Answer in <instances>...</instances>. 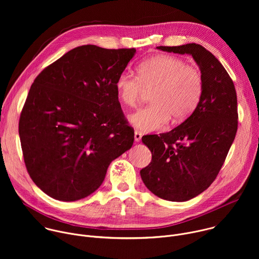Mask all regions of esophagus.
I'll list each match as a JSON object with an SVG mask.
<instances>
[{
  "instance_id": "34e87169",
  "label": "esophagus",
  "mask_w": 259,
  "mask_h": 259,
  "mask_svg": "<svg viewBox=\"0 0 259 259\" xmlns=\"http://www.w3.org/2000/svg\"><path fill=\"white\" fill-rule=\"evenodd\" d=\"M141 137H142V134H141V132H139V131H135L134 132V140L136 141V142H139L140 140H141Z\"/></svg>"
}]
</instances>
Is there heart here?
<instances>
[{
  "label": "heart",
  "instance_id": "obj_1",
  "mask_svg": "<svg viewBox=\"0 0 259 259\" xmlns=\"http://www.w3.org/2000/svg\"><path fill=\"white\" fill-rule=\"evenodd\" d=\"M204 88L200 69L172 55H157L140 62L137 76L121 72L116 81L119 99L128 106L138 103L145 90L152 91V103L128 117L135 128L151 132L163 129L172 118L179 123L198 106Z\"/></svg>",
  "mask_w": 259,
  "mask_h": 259
}]
</instances>
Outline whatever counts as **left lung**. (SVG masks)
<instances>
[{
	"instance_id": "left-lung-1",
	"label": "left lung",
	"mask_w": 259,
	"mask_h": 259,
	"mask_svg": "<svg viewBox=\"0 0 259 259\" xmlns=\"http://www.w3.org/2000/svg\"><path fill=\"white\" fill-rule=\"evenodd\" d=\"M157 49L192 55L204 80L201 100L186 121L142 137L152 152V162L140 170L145 187L161 199L184 202L207 190L225 163L238 129L237 93L226 68L203 46Z\"/></svg>"
}]
</instances>
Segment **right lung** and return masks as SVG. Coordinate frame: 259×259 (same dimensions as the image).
I'll return each instance as SVG.
<instances>
[{
  "label": "right lung",
  "instance_id": "add662e5",
  "mask_svg": "<svg viewBox=\"0 0 259 259\" xmlns=\"http://www.w3.org/2000/svg\"><path fill=\"white\" fill-rule=\"evenodd\" d=\"M136 50L84 45L44 68L19 120L26 170L49 197L71 202L94 193L115 159L131 149L116 91Z\"/></svg>",
  "mask_w": 259,
  "mask_h": 259
}]
</instances>
